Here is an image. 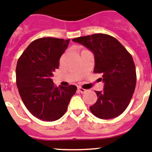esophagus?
<instances>
[{"label": "esophagus", "mask_w": 152, "mask_h": 152, "mask_svg": "<svg viewBox=\"0 0 152 152\" xmlns=\"http://www.w3.org/2000/svg\"><path fill=\"white\" fill-rule=\"evenodd\" d=\"M77 90H78L80 93H86V92L87 91V90L82 88V87H78V88H77Z\"/></svg>", "instance_id": "1"}]
</instances>
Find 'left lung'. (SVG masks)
<instances>
[{
    "instance_id": "8db88e82",
    "label": "left lung",
    "mask_w": 152,
    "mask_h": 152,
    "mask_svg": "<svg viewBox=\"0 0 152 152\" xmlns=\"http://www.w3.org/2000/svg\"><path fill=\"white\" fill-rule=\"evenodd\" d=\"M90 50L95 57L94 73L102 75V91H96L97 101L90 107L96 117L111 119L127 108L136 83L133 57L119 41L105 34H94L72 40Z\"/></svg>"
}]
</instances>
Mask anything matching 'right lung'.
<instances>
[{"instance_id": "1", "label": "right lung", "mask_w": 152, "mask_h": 152, "mask_svg": "<svg viewBox=\"0 0 152 152\" xmlns=\"http://www.w3.org/2000/svg\"><path fill=\"white\" fill-rule=\"evenodd\" d=\"M70 39L42 37L31 43L18 59L16 85L27 109L44 121H54L65 113L77 87H56L51 77Z\"/></svg>"}]
</instances>
